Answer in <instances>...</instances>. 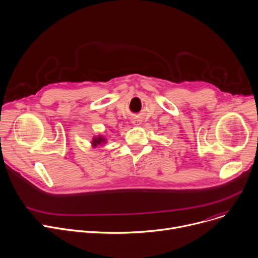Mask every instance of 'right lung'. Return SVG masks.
I'll list each match as a JSON object with an SVG mask.
<instances>
[{
    "label": "right lung",
    "instance_id": "add662e5",
    "mask_svg": "<svg viewBox=\"0 0 258 258\" xmlns=\"http://www.w3.org/2000/svg\"><path fill=\"white\" fill-rule=\"evenodd\" d=\"M105 143H106V140L103 138V136H97V138H94L92 144L94 147H97L98 145H102Z\"/></svg>",
    "mask_w": 258,
    "mask_h": 258
}]
</instances>
